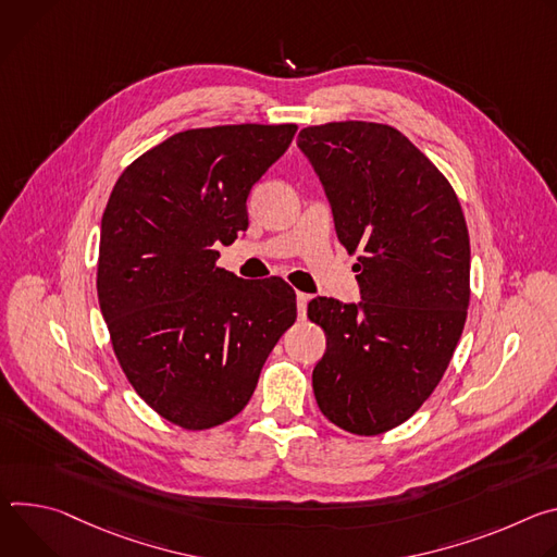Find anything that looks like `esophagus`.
Returning a JSON list of instances; mask_svg holds the SVG:
<instances>
[{"mask_svg":"<svg viewBox=\"0 0 557 557\" xmlns=\"http://www.w3.org/2000/svg\"><path fill=\"white\" fill-rule=\"evenodd\" d=\"M310 294H305V292H296V307H298V317L300 319H305V314H307V302H310Z\"/></svg>","mask_w":557,"mask_h":557,"instance_id":"obj_1","label":"esophagus"}]
</instances>
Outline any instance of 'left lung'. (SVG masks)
<instances>
[{
    "instance_id": "obj_1",
    "label": "left lung",
    "mask_w": 557,
    "mask_h": 557,
    "mask_svg": "<svg viewBox=\"0 0 557 557\" xmlns=\"http://www.w3.org/2000/svg\"><path fill=\"white\" fill-rule=\"evenodd\" d=\"M354 265L360 302L317 296L307 317L327 349L312 385L327 420L379 436L441 383L469 307V232L460 201L403 133L334 121L298 133Z\"/></svg>"
}]
</instances>
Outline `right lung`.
<instances>
[{"instance_id":"add662e5","label":"right lung","mask_w":557,"mask_h":557,"mask_svg":"<svg viewBox=\"0 0 557 557\" xmlns=\"http://www.w3.org/2000/svg\"><path fill=\"white\" fill-rule=\"evenodd\" d=\"M294 135V123L176 133L123 170L110 193L101 314L135 392L183 429L234 418L296 321V294L283 278L243 281L216 268V247L247 230L252 185Z\"/></svg>"}]
</instances>
